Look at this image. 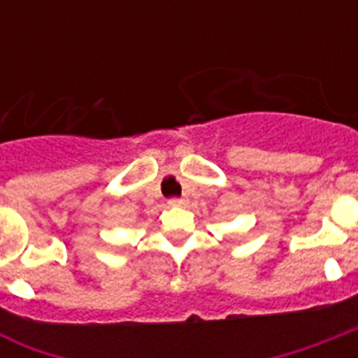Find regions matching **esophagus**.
<instances>
[{
    "label": "esophagus",
    "instance_id": "esophagus-1",
    "mask_svg": "<svg viewBox=\"0 0 358 358\" xmlns=\"http://www.w3.org/2000/svg\"><path fill=\"white\" fill-rule=\"evenodd\" d=\"M185 204H187L185 199H171L169 201V206H185Z\"/></svg>",
    "mask_w": 358,
    "mask_h": 358
}]
</instances>
